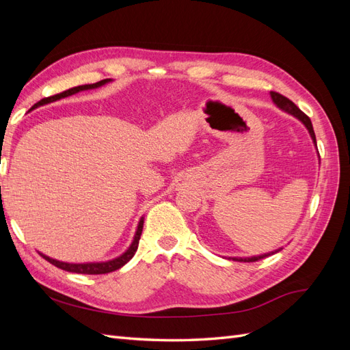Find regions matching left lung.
I'll return each mask as SVG.
<instances>
[{"label":"left lung","instance_id":"left-lung-1","mask_svg":"<svg viewBox=\"0 0 350 350\" xmlns=\"http://www.w3.org/2000/svg\"><path fill=\"white\" fill-rule=\"evenodd\" d=\"M270 94H271V98H273V102L276 103L280 109H283V111H286V112L292 113L293 116H296V118L301 120V121L304 122V125L306 126V129H308V131H310V134H311V137H312V140H314V143H315V146H317L315 133H314V129H312V124H311L310 116H308V115H305V113H304L298 107H296V105H295L291 99H288L286 96H283V94H280V93H278V92H270ZM276 252H278V251H276ZM271 254H274V252H271ZM271 254H264V256L251 257V258H232V260L252 262V261H260V260H262V258H266V257L271 256Z\"/></svg>","mask_w":350,"mask_h":350}]
</instances>
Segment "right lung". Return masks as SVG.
<instances>
[{"mask_svg": "<svg viewBox=\"0 0 350 350\" xmlns=\"http://www.w3.org/2000/svg\"><path fill=\"white\" fill-rule=\"evenodd\" d=\"M111 81L109 79H105V80H100L98 83H93V84H83V86H77V88H72V89H68V90H64L58 94H54V96H48V98H44L40 99L38 103L33 105V108H38L40 107V105H46V103H51V102H55L58 99H62V98H67V96H71V94L77 93V92H81V90H89V89H96L99 86H103L105 83ZM31 108V109H33ZM143 224L144 220L142 219L140 224H139V228H137V232H135V237H134V241L130 245V248L126 250L121 257L115 258V260H111V261H107V262H88V264H70V262H62V261H57L54 258H49L46 256H44V254H40L42 257H44L46 261H49L51 264H54L55 267L58 269H62L66 271H71V273H80V274H105V273H111V271H115L121 269L124 264L129 262L133 257L134 254L137 251V248H139V241H140V237H142V232H143Z\"/></svg>", "mask_w": 350, "mask_h": 350, "instance_id": "obj_1", "label": "right lung"}]
</instances>
